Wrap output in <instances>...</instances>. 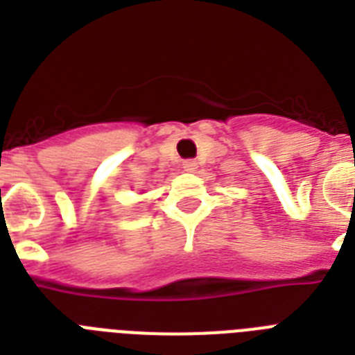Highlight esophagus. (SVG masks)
I'll list each match as a JSON object with an SVG mask.
<instances>
[{"label": "esophagus", "mask_w": 355, "mask_h": 355, "mask_svg": "<svg viewBox=\"0 0 355 355\" xmlns=\"http://www.w3.org/2000/svg\"><path fill=\"white\" fill-rule=\"evenodd\" d=\"M182 167H184V171L195 173V171H197V167H199V166H197V162H195V160H186L182 164Z\"/></svg>", "instance_id": "obj_1"}]
</instances>
